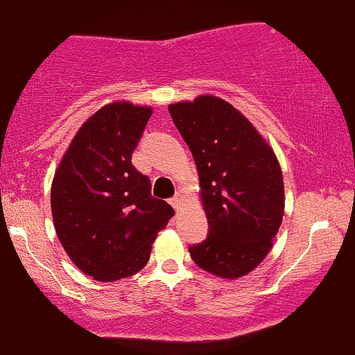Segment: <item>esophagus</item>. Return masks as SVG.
<instances>
[{
	"instance_id": "1",
	"label": "esophagus",
	"mask_w": 355,
	"mask_h": 355,
	"mask_svg": "<svg viewBox=\"0 0 355 355\" xmlns=\"http://www.w3.org/2000/svg\"><path fill=\"white\" fill-rule=\"evenodd\" d=\"M182 201H184V198H182V194H176V196H174V198H171V206H173L174 207V209H176V211H179V209H181V206H182Z\"/></svg>"
}]
</instances>
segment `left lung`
I'll return each mask as SVG.
<instances>
[{"label": "left lung", "mask_w": 355, "mask_h": 355, "mask_svg": "<svg viewBox=\"0 0 355 355\" xmlns=\"http://www.w3.org/2000/svg\"><path fill=\"white\" fill-rule=\"evenodd\" d=\"M169 114L193 153L209 234L189 248L199 268L237 279L261 264L284 216V182L264 137L224 99L174 103Z\"/></svg>", "instance_id": "left-lung-1"}]
</instances>
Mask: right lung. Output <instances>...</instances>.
Here are the masks:
<instances>
[{
	"instance_id": "right-lung-1",
	"label": "right lung",
	"mask_w": 355,
	"mask_h": 355,
	"mask_svg": "<svg viewBox=\"0 0 355 355\" xmlns=\"http://www.w3.org/2000/svg\"><path fill=\"white\" fill-rule=\"evenodd\" d=\"M153 110L112 103L79 128L58 166L51 212L60 243L76 268L111 282L148 264L157 232L174 209L151 196L131 157Z\"/></svg>"
}]
</instances>
